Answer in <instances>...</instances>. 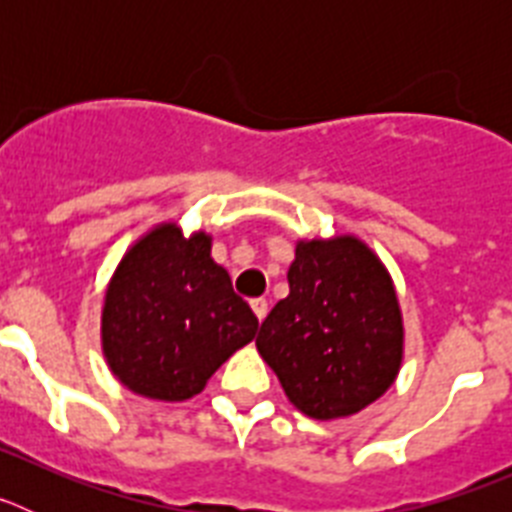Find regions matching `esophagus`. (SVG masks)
I'll return each instance as SVG.
<instances>
[{"label":"esophagus","instance_id":"esophagus-1","mask_svg":"<svg viewBox=\"0 0 512 512\" xmlns=\"http://www.w3.org/2000/svg\"><path fill=\"white\" fill-rule=\"evenodd\" d=\"M251 310L256 312V318L264 320L266 312H269V302H266L264 297H256V300H251Z\"/></svg>","mask_w":512,"mask_h":512}]
</instances>
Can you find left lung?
I'll use <instances>...</instances> for the list:
<instances>
[{
    "label": "left lung",
    "instance_id": "obj_1",
    "mask_svg": "<svg viewBox=\"0 0 512 512\" xmlns=\"http://www.w3.org/2000/svg\"><path fill=\"white\" fill-rule=\"evenodd\" d=\"M287 282L256 338L284 395L315 420L372 405L402 364L400 302L382 261L354 235L300 241Z\"/></svg>",
    "mask_w": 512,
    "mask_h": 512
}]
</instances>
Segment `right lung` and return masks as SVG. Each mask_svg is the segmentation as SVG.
<instances>
[{"instance_id": "1", "label": "right lung", "mask_w": 512, "mask_h": 512, "mask_svg": "<svg viewBox=\"0 0 512 512\" xmlns=\"http://www.w3.org/2000/svg\"><path fill=\"white\" fill-rule=\"evenodd\" d=\"M212 238L174 223L143 235L117 266L102 310L112 374L135 395L182 402L253 341L259 318L210 256Z\"/></svg>"}]
</instances>
